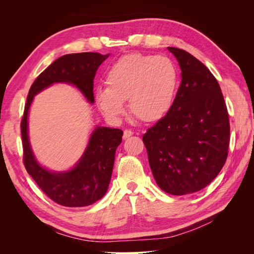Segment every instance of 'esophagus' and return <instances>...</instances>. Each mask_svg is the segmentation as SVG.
<instances>
[{
  "label": "esophagus",
  "instance_id": "1",
  "mask_svg": "<svg viewBox=\"0 0 254 254\" xmlns=\"http://www.w3.org/2000/svg\"><path fill=\"white\" fill-rule=\"evenodd\" d=\"M132 134H133V132L131 131V130L126 129V130H124V133H123V139L126 140V139H128V137L131 136Z\"/></svg>",
  "mask_w": 254,
  "mask_h": 254
}]
</instances>
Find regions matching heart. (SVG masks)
<instances>
[{"mask_svg":"<svg viewBox=\"0 0 254 254\" xmlns=\"http://www.w3.org/2000/svg\"><path fill=\"white\" fill-rule=\"evenodd\" d=\"M107 88L95 90V101L107 117L129 111L143 122H156L170 111L178 89V72L171 59L140 53L122 56L106 74Z\"/></svg>","mask_w":254,"mask_h":254,"instance_id":"heart-1","label":"heart"}]
</instances>
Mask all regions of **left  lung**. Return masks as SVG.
Segmentation results:
<instances>
[{
  "mask_svg": "<svg viewBox=\"0 0 254 254\" xmlns=\"http://www.w3.org/2000/svg\"><path fill=\"white\" fill-rule=\"evenodd\" d=\"M181 68L172 108L143 135L159 188L172 195L204 189L225 165L230 142L228 110L219 84L190 53L167 48Z\"/></svg>",
  "mask_w": 254,
  "mask_h": 254,
  "instance_id": "1",
  "label": "left lung"
}]
</instances>
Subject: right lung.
<instances>
[{"label":"right lung","instance_id":"right-lung-1","mask_svg":"<svg viewBox=\"0 0 254 254\" xmlns=\"http://www.w3.org/2000/svg\"><path fill=\"white\" fill-rule=\"evenodd\" d=\"M109 57L99 53L67 54L56 59L29 89L21 122L23 160L27 173L53 201L60 205L87 206L103 198L108 190L115 150L122 143L121 129L96 126L82 156L71 170L52 172L38 162L28 136V113L34 97L54 83L77 88L90 104H94L93 80L98 66Z\"/></svg>","mask_w":254,"mask_h":254}]
</instances>
